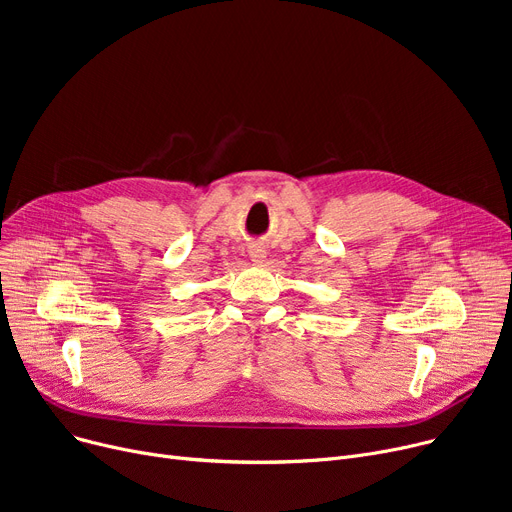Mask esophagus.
Segmentation results:
<instances>
[{
	"label": "esophagus",
	"instance_id": "1",
	"mask_svg": "<svg viewBox=\"0 0 512 512\" xmlns=\"http://www.w3.org/2000/svg\"><path fill=\"white\" fill-rule=\"evenodd\" d=\"M265 257H267V253H265V249H263L261 245H251V247H249V259H251L253 263H263Z\"/></svg>",
	"mask_w": 512,
	"mask_h": 512
}]
</instances>
